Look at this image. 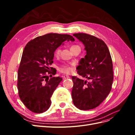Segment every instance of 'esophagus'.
I'll return each mask as SVG.
<instances>
[{
	"label": "esophagus",
	"mask_w": 135,
	"mask_h": 135,
	"mask_svg": "<svg viewBox=\"0 0 135 135\" xmlns=\"http://www.w3.org/2000/svg\"><path fill=\"white\" fill-rule=\"evenodd\" d=\"M64 79H68V78H70V76H69V75H64Z\"/></svg>",
	"instance_id": "34e87169"
}]
</instances>
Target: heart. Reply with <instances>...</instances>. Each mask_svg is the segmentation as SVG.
Here are the masks:
<instances>
[{
	"label": "heart",
	"mask_w": 135,
	"mask_h": 135,
	"mask_svg": "<svg viewBox=\"0 0 135 135\" xmlns=\"http://www.w3.org/2000/svg\"><path fill=\"white\" fill-rule=\"evenodd\" d=\"M79 46H77V45H74V46H72L70 48V50L72 49L78 47ZM61 52V50L60 48H58L55 52V55L56 56H59ZM73 69H74V64H70V65H64L61 66L60 68V70L64 73H66V74H69V73H71L73 71Z\"/></svg>",
	"instance_id": "heart-1"
}]
</instances>
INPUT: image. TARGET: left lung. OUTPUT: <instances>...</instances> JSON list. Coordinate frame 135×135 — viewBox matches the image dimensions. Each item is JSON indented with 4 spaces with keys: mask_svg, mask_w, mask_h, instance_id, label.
Masks as SVG:
<instances>
[{
    "mask_svg": "<svg viewBox=\"0 0 135 135\" xmlns=\"http://www.w3.org/2000/svg\"><path fill=\"white\" fill-rule=\"evenodd\" d=\"M73 36L82 42L86 55L81 59L77 73L88 79L72 77L73 103L80 110H88L97 107L109 95L113 81V63L109 49L99 38L84 33Z\"/></svg>",
    "mask_w": 135,
    "mask_h": 135,
    "instance_id": "1",
    "label": "left lung"
}]
</instances>
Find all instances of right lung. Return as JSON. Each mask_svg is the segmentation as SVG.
<instances>
[{"mask_svg": "<svg viewBox=\"0 0 135 135\" xmlns=\"http://www.w3.org/2000/svg\"><path fill=\"white\" fill-rule=\"evenodd\" d=\"M66 40L75 39L68 34L50 33L30 40L24 48L18 70L17 87L20 99L32 112L42 113L50 107L51 97L62 78L49 79L47 74H56L50 66L54 53Z\"/></svg>", "mask_w": 135, "mask_h": 135, "instance_id": "right-lung-1", "label": "right lung"}]
</instances>
